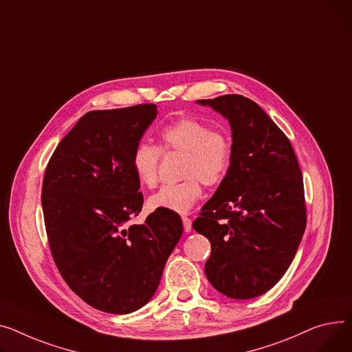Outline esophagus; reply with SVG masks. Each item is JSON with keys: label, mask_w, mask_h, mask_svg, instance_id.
<instances>
[{"label": "esophagus", "mask_w": 352, "mask_h": 352, "mask_svg": "<svg viewBox=\"0 0 352 352\" xmlns=\"http://www.w3.org/2000/svg\"><path fill=\"white\" fill-rule=\"evenodd\" d=\"M182 223H184L185 232H190L192 229V221L188 217H182Z\"/></svg>", "instance_id": "obj_1"}]
</instances>
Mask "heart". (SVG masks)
Returning a JSON list of instances; mask_svg holds the SVG:
<instances>
[{
	"label": "heart",
	"mask_w": 352,
	"mask_h": 352,
	"mask_svg": "<svg viewBox=\"0 0 352 352\" xmlns=\"http://www.w3.org/2000/svg\"><path fill=\"white\" fill-rule=\"evenodd\" d=\"M158 137L160 147L147 142L134 147L131 168L138 182L151 188L158 181L162 151L184 153L181 175L185 179L162 185L148 198V208L185 214L201 198V182L217 186L226 178L233 160L232 135L225 129H210L194 117H182L164 127Z\"/></svg>",
	"instance_id": "1"
}]
</instances>
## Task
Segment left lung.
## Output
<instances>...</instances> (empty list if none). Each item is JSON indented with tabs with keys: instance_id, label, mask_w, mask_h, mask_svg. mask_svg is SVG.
<instances>
[{
	"instance_id": "1",
	"label": "left lung",
	"mask_w": 352,
	"mask_h": 352,
	"mask_svg": "<svg viewBox=\"0 0 352 352\" xmlns=\"http://www.w3.org/2000/svg\"><path fill=\"white\" fill-rule=\"evenodd\" d=\"M229 120L233 160L194 229L209 239L205 274L218 292L254 298L289 269L306 229L302 175L286 134L253 100H198Z\"/></svg>"
}]
</instances>
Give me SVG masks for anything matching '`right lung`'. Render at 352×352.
<instances>
[{
    "label": "right lung",
    "instance_id": "1",
    "mask_svg": "<svg viewBox=\"0 0 352 352\" xmlns=\"http://www.w3.org/2000/svg\"><path fill=\"white\" fill-rule=\"evenodd\" d=\"M157 106L93 110L54 151L42 184V209L52 257L67 286L89 306L111 314L142 309L182 236L171 210L143 208L131 154Z\"/></svg>",
    "mask_w": 352,
    "mask_h": 352
}]
</instances>
